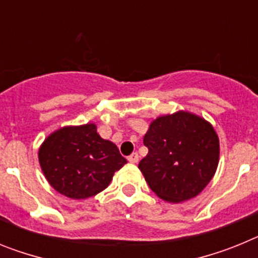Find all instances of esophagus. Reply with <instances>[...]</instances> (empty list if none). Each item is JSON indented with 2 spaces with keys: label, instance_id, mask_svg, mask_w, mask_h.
<instances>
[{
  "label": "esophagus",
  "instance_id": "obj_1",
  "mask_svg": "<svg viewBox=\"0 0 258 258\" xmlns=\"http://www.w3.org/2000/svg\"><path fill=\"white\" fill-rule=\"evenodd\" d=\"M127 160L131 161V163L136 164V163H138V160H140V156H138V154H137V152H133V154L127 156Z\"/></svg>",
  "mask_w": 258,
  "mask_h": 258
}]
</instances>
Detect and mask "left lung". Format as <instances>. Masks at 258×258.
<instances>
[{
  "instance_id": "1",
  "label": "left lung",
  "mask_w": 258,
  "mask_h": 258,
  "mask_svg": "<svg viewBox=\"0 0 258 258\" xmlns=\"http://www.w3.org/2000/svg\"><path fill=\"white\" fill-rule=\"evenodd\" d=\"M149 154L138 168L157 197L178 203L197 197L216 173L220 142L213 126L188 112L156 118L143 138Z\"/></svg>"
}]
</instances>
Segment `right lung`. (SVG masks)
I'll return each mask as SVG.
<instances>
[{
	"mask_svg": "<svg viewBox=\"0 0 258 258\" xmlns=\"http://www.w3.org/2000/svg\"><path fill=\"white\" fill-rule=\"evenodd\" d=\"M45 177L64 197L86 199L103 191L126 164L118 149L97 133L94 124L68 126L47 137L38 151Z\"/></svg>",
	"mask_w": 258,
	"mask_h": 258,
	"instance_id": "right-lung-1",
	"label": "right lung"
}]
</instances>
